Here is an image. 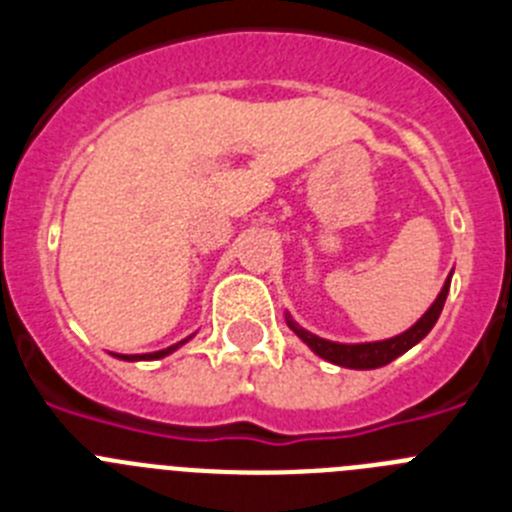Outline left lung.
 <instances>
[{"mask_svg":"<svg viewBox=\"0 0 512 512\" xmlns=\"http://www.w3.org/2000/svg\"><path fill=\"white\" fill-rule=\"evenodd\" d=\"M454 274V271H451ZM451 274L443 282L441 292L433 300V305L410 325L408 330H402L400 336L384 338V341H366V343H341V341H328V338H320L315 333H310L307 328H302L289 312H284V320L292 328L297 338L310 348L312 354H318L320 359L330 361V364L336 366H346V369H379V366H387L390 361H395L397 356H402L405 351H410L413 346H418L431 328L436 325L438 315L443 310V302H446V295H449L451 287Z\"/></svg>","mask_w":512,"mask_h":512,"instance_id":"left-lung-1","label":"left lung"}]
</instances>
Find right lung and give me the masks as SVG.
Here are the masks:
<instances>
[{
	"instance_id": "right-lung-1",
	"label": "right lung",
	"mask_w": 512,
	"mask_h": 512,
	"mask_svg": "<svg viewBox=\"0 0 512 512\" xmlns=\"http://www.w3.org/2000/svg\"><path fill=\"white\" fill-rule=\"evenodd\" d=\"M192 338H194V333H192V336H187V338H184V341L174 343V346H169V348H161V351H151V354H112V356H115V359H120V361H156V359H164V356L174 354L176 348H182L184 343H187V341H192Z\"/></svg>"
}]
</instances>
